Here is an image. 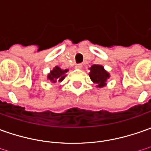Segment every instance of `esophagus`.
Instances as JSON below:
<instances>
[{
    "label": "esophagus",
    "instance_id": "1",
    "mask_svg": "<svg viewBox=\"0 0 151 151\" xmlns=\"http://www.w3.org/2000/svg\"><path fill=\"white\" fill-rule=\"evenodd\" d=\"M82 67H83V64H81V63H78L75 65L76 68H81Z\"/></svg>",
    "mask_w": 151,
    "mask_h": 151
}]
</instances>
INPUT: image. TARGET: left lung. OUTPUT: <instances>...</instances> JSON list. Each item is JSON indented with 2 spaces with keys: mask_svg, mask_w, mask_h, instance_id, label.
<instances>
[{
  "mask_svg": "<svg viewBox=\"0 0 151 151\" xmlns=\"http://www.w3.org/2000/svg\"><path fill=\"white\" fill-rule=\"evenodd\" d=\"M91 72L89 73V77L91 80L97 83V87L102 88L103 86L105 85L106 80L109 78V74L104 70V67L101 65H93L89 68Z\"/></svg>",
  "mask_w": 151,
  "mask_h": 151,
  "instance_id": "left-lung-1",
  "label": "left lung"
}]
</instances>
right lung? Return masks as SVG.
<instances>
[{
	"label": "right lung",
	"mask_w": 151,
	"mask_h": 151,
	"mask_svg": "<svg viewBox=\"0 0 151 151\" xmlns=\"http://www.w3.org/2000/svg\"><path fill=\"white\" fill-rule=\"evenodd\" d=\"M67 72L68 70H62L59 67H55L53 70L51 71V73L48 74L47 78L52 83H57L58 81H59V82L63 81V78H65L64 73Z\"/></svg>",
	"instance_id": "1"
}]
</instances>
